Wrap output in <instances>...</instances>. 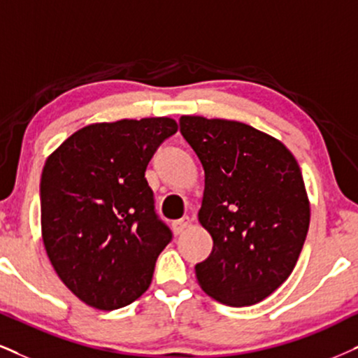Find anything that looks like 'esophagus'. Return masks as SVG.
<instances>
[{
	"label": "esophagus",
	"mask_w": 358,
	"mask_h": 358,
	"mask_svg": "<svg viewBox=\"0 0 358 358\" xmlns=\"http://www.w3.org/2000/svg\"><path fill=\"white\" fill-rule=\"evenodd\" d=\"M189 226H191V217H182V219L174 220V222H172V229H174V232L178 234V236L186 231Z\"/></svg>",
	"instance_id": "esophagus-1"
}]
</instances>
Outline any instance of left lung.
<instances>
[{
  "mask_svg": "<svg viewBox=\"0 0 358 358\" xmlns=\"http://www.w3.org/2000/svg\"><path fill=\"white\" fill-rule=\"evenodd\" d=\"M179 126L204 167L199 222L214 241L197 282L232 307L264 301L292 273L307 237L301 167L279 139L244 122L180 116Z\"/></svg>",
  "mask_w": 358,
  "mask_h": 358,
  "instance_id": "obj_1",
  "label": "left lung"
}]
</instances>
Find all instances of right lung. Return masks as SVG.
I'll return each instance as SVG.
<instances>
[{"instance_id": "1", "label": "right lung", "mask_w": 358, "mask_h": 358, "mask_svg": "<svg viewBox=\"0 0 358 358\" xmlns=\"http://www.w3.org/2000/svg\"><path fill=\"white\" fill-rule=\"evenodd\" d=\"M178 122L171 117L96 122L69 136L41 174V231L52 267L79 301L129 306L149 289L172 239L157 217L145 167Z\"/></svg>"}]
</instances>
